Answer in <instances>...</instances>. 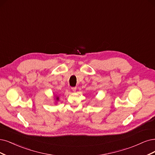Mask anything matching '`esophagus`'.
Here are the masks:
<instances>
[{
	"label": "esophagus",
	"mask_w": 155,
	"mask_h": 155,
	"mask_svg": "<svg viewBox=\"0 0 155 155\" xmlns=\"http://www.w3.org/2000/svg\"><path fill=\"white\" fill-rule=\"evenodd\" d=\"M71 89H72L73 92H75L76 90H77V87H71Z\"/></svg>",
	"instance_id": "obj_1"
}]
</instances>
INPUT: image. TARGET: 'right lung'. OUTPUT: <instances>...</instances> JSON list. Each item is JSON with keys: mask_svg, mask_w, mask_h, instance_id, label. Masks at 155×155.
<instances>
[{"mask_svg": "<svg viewBox=\"0 0 155 155\" xmlns=\"http://www.w3.org/2000/svg\"><path fill=\"white\" fill-rule=\"evenodd\" d=\"M54 100H55V104H57V101H59V96L57 94H55V96H54Z\"/></svg>", "mask_w": 155, "mask_h": 155, "instance_id": "add662e5", "label": "right lung"}]
</instances>
